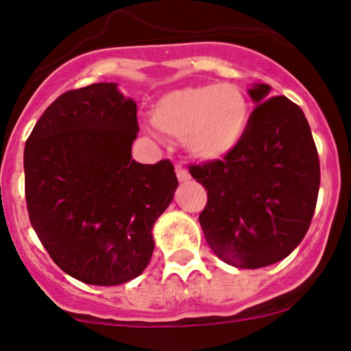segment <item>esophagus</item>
<instances>
[{"instance_id":"34e87169","label":"esophagus","mask_w":351,"mask_h":351,"mask_svg":"<svg viewBox=\"0 0 351 351\" xmlns=\"http://www.w3.org/2000/svg\"><path fill=\"white\" fill-rule=\"evenodd\" d=\"M175 171H176V176H178L180 181H188L189 178H191V176H189L188 170L183 167V165H176Z\"/></svg>"}]
</instances>
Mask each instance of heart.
Masks as SVG:
<instances>
[{
    "mask_svg": "<svg viewBox=\"0 0 351 351\" xmlns=\"http://www.w3.org/2000/svg\"><path fill=\"white\" fill-rule=\"evenodd\" d=\"M155 128L186 138L193 155L219 158L237 145L248 122V104L234 84H196L170 91L152 112Z\"/></svg>",
    "mask_w": 351,
    "mask_h": 351,
    "instance_id": "b5f03b06",
    "label": "heart"
}]
</instances>
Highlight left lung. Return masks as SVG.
<instances>
[{"instance_id": "left-lung-1", "label": "left lung", "mask_w": 351, "mask_h": 351, "mask_svg": "<svg viewBox=\"0 0 351 351\" xmlns=\"http://www.w3.org/2000/svg\"><path fill=\"white\" fill-rule=\"evenodd\" d=\"M256 106L237 145L221 160L189 165L208 202L206 242L226 263L263 268L289 255L309 229L320 186L317 147L302 109L268 84L250 91Z\"/></svg>"}]
</instances>
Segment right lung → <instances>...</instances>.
Instances as JSON below:
<instances>
[{
	"mask_svg": "<svg viewBox=\"0 0 351 351\" xmlns=\"http://www.w3.org/2000/svg\"><path fill=\"white\" fill-rule=\"evenodd\" d=\"M137 132V104L116 83H93L58 96L26 141L29 221L55 265L86 285L147 268L152 227L178 186L170 160L132 158Z\"/></svg>",
	"mask_w": 351,
	"mask_h": 351,
	"instance_id": "add662e5",
	"label": "right lung"
}]
</instances>
